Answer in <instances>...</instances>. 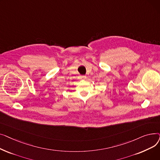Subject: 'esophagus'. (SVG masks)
I'll return each instance as SVG.
<instances>
[{
  "label": "esophagus",
  "mask_w": 160,
  "mask_h": 160,
  "mask_svg": "<svg viewBox=\"0 0 160 160\" xmlns=\"http://www.w3.org/2000/svg\"><path fill=\"white\" fill-rule=\"evenodd\" d=\"M86 76H80V79H81V80H85V79H86Z\"/></svg>",
  "instance_id": "esophagus-1"
}]
</instances>
